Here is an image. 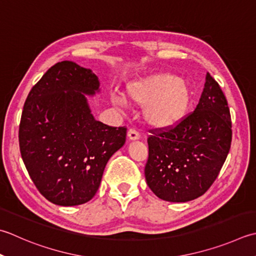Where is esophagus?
I'll use <instances>...</instances> for the list:
<instances>
[{"label": "esophagus", "instance_id": "obj_1", "mask_svg": "<svg viewBox=\"0 0 256 256\" xmlns=\"http://www.w3.org/2000/svg\"><path fill=\"white\" fill-rule=\"evenodd\" d=\"M128 136L130 140H138L140 138V133L135 128H130L128 132Z\"/></svg>", "mask_w": 256, "mask_h": 256}]
</instances>
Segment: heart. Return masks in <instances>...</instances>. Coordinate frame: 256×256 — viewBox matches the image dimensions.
<instances>
[{"instance_id":"heart-1","label":"heart","mask_w":256,"mask_h":256,"mask_svg":"<svg viewBox=\"0 0 256 256\" xmlns=\"http://www.w3.org/2000/svg\"><path fill=\"white\" fill-rule=\"evenodd\" d=\"M126 96L131 103L143 106L144 120L158 128L176 125L186 115L191 105L192 93L184 80L168 73L151 74L126 86ZM116 101H126L118 96Z\"/></svg>"}]
</instances>
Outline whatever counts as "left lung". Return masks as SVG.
<instances>
[{"label": "left lung", "mask_w": 256, "mask_h": 256, "mask_svg": "<svg viewBox=\"0 0 256 256\" xmlns=\"http://www.w3.org/2000/svg\"><path fill=\"white\" fill-rule=\"evenodd\" d=\"M145 178L158 198L188 202L216 180L231 148L232 121L221 86L206 74L196 108L174 126L150 130Z\"/></svg>", "instance_id": "left-lung-1"}]
</instances>
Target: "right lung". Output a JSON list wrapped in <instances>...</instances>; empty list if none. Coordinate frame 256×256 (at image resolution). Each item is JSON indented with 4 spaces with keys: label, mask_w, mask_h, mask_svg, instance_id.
<instances>
[{
    "label": "right lung",
    "mask_w": 256,
    "mask_h": 256,
    "mask_svg": "<svg viewBox=\"0 0 256 256\" xmlns=\"http://www.w3.org/2000/svg\"><path fill=\"white\" fill-rule=\"evenodd\" d=\"M91 70L71 61L48 68L25 100L18 126L20 152L30 178L56 205L88 202L126 128L96 121L84 94L98 91Z\"/></svg>",
    "instance_id": "obj_1"
}]
</instances>
